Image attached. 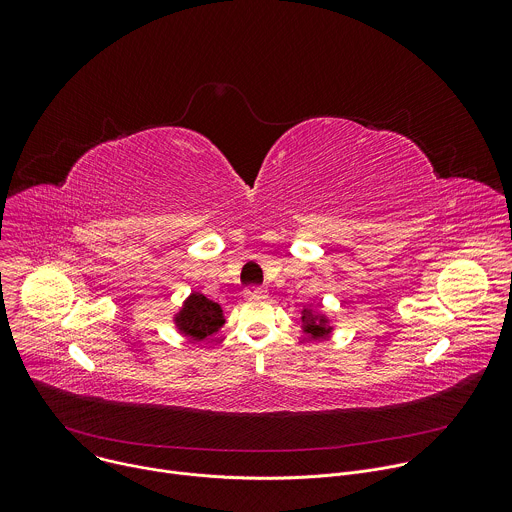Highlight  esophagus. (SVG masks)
<instances>
[{"instance_id":"34e87169","label":"esophagus","mask_w":512,"mask_h":512,"mask_svg":"<svg viewBox=\"0 0 512 512\" xmlns=\"http://www.w3.org/2000/svg\"><path fill=\"white\" fill-rule=\"evenodd\" d=\"M245 298L249 300H265L267 298V289L261 285H251L245 289Z\"/></svg>"}]
</instances>
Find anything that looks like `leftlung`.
<instances>
[{"label": "left lung", "instance_id": "obj_1", "mask_svg": "<svg viewBox=\"0 0 512 512\" xmlns=\"http://www.w3.org/2000/svg\"><path fill=\"white\" fill-rule=\"evenodd\" d=\"M302 330L312 338H326L330 334V326L324 314H314L312 310L302 312Z\"/></svg>", "mask_w": 512, "mask_h": 512}]
</instances>
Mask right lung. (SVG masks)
<instances>
[{"label": "right lung", "mask_w": 512, "mask_h": 512, "mask_svg": "<svg viewBox=\"0 0 512 512\" xmlns=\"http://www.w3.org/2000/svg\"><path fill=\"white\" fill-rule=\"evenodd\" d=\"M225 324L223 308L214 304L212 300L204 298L202 294H192L184 308L176 314V326L182 334L190 336L192 340H204L206 336L218 332Z\"/></svg>", "instance_id": "obj_1"}]
</instances>
